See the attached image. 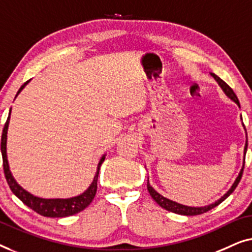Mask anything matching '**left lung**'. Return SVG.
<instances>
[{
    "label": "left lung",
    "mask_w": 252,
    "mask_h": 252,
    "mask_svg": "<svg viewBox=\"0 0 252 252\" xmlns=\"http://www.w3.org/2000/svg\"><path fill=\"white\" fill-rule=\"evenodd\" d=\"M210 75L214 77L216 82L218 83V86L220 87V89L226 94V97H228L232 101L235 102V104L239 106V108H240L241 106H240L239 99H237L236 94H234V91L231 89V88H229V86H227V84H226L224 81L220 79V77H218L217 75H216V74L210 73ZM241 120H242V115H241ZM242 126H243L244 131H246V126H244L243 122H242ZM247 148H248V137H247V131H246V145H244V150H243V165H242V169L240 170L239 175H237L235 182L233 183V185L231 186V189H229L227 192H226L220 198H218L217 201H215L214 203H210V204H208V205H203V207H189V205H185V204L178 203V202L170 200V198H166V197H164L163 195H161V194L158 193V192H157V190H155L153 187L151 186L150 180H148V178H147V189H148V192H150V195L153 197V200L157 202V203L160 205L161 208L165 209V210H168V211H171V212H173V214L183 215V216H196V215L204 214V212H207L209 210H211V209H214L215 207H217V205L220 204L222 201H225L226 198H227L234 192V189H236V186L239 185V183H240V180H241V177H242V173H243L244 160H246V158H246ZM145 168H146V166H145Z\"/></svg>",
    "instance_id": "obj_1"
}]
</instances>
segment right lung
Instances as JSON below:
<instances>
[{
  "mask_svg": "<svg viewBox=\"0 0 252 252\" xmlns=\"http://www.w3.org/2000/svg\"><path fill=\"white\" fill-rule=\"evenodd\" d=\"M28 82H30V81H27L24 86H21L18 92H17L16 98L17 95L23 91L24 88L27 86ZM10 115H11V108H10L8 120H6L4 127H3L2 139H1V153H2V158H3V169H4L5 179L6 182H8V185L10 187V189L12 190V193L15 194V195L18 197L24 204H26L27 207H30L32 209V210L37 212V214H40L41 216H44V217H51V218L68 217V216L79 214L80 211L84 210V209L91 203L95 195V193H97V182H98L99 170H100L102 162L105 161L106 154L102 155L100 160L98 162L97 171H95V175L94 177V179H92V183L90 184V186L88 187L82 194H80V195L68 197V198H43V197L35 196L30 192H27L26 189H23V187L17 183L15 177L12 176L11 170H10L8 154H6V140H8Z\"/></svg>",
  "mask_w": 252,
  "mask_h": 252,
  "instance_id": "1",
  "label": "right lung"
}]
</instances>
